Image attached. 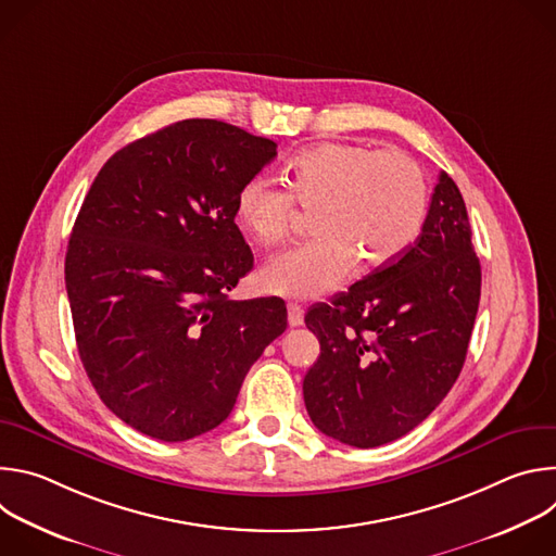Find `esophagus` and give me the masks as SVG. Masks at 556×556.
<instances>
[{
    "instance_id": "esophagus-1",
    "label": "esophagus",
    "mask_w": 556,
    "mask_h": 556,
    "mask_svg": "<svg viewBox=\"0 0 556 556\" xmlns=\"http://www.w3.org/2000/svg\"><path fill=\"white\" fill-rule=\"evenodd\" d=\"M288 324L290 328L303 326V307L296 303H288Z\"/></svg>"
}]
</instances>
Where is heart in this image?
<instances>
[{"label": "heart", "mask_w": 556, "mask_h": 556, "mask_svg": "<svg viewBox=\"0 0 556 556\" xmlns=\"http://www.w3.org/2000/svg\"><path fill=\"white\" fill-rule=\"evenodd\" d=\"M288 188L255 176L237 193L242 228L262 247L281 244L292 230L296 204L316 208V240L275 255L262 270L270 292L319 299L356 270L399 260L427 215V180L403 151H378L356 142H321L296 153L286 167Z\"/></svg>", "instance_id": "1"}]
</instances>
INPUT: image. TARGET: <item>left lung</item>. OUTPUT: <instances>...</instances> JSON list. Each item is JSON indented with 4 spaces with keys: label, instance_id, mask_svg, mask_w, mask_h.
<instances>
[{
    "label": "left lung",
    "instance_id": "obj_1",
    "mask_svg": "<svg viewBox=\"0 0 556 556\" xmlns=\"http://www.w3.org/2000/svg\"><path fill=\"white\" fill-rule=\"evenodd\" d=\"M480 288L466 204L442 172L416 244L307 309L305 326L321 343L303 378L314 427L358 448L418 427L462 371Z\"/></svg>",
    "mask_w": 556,
    "mask_h": 556
}]
</instances>
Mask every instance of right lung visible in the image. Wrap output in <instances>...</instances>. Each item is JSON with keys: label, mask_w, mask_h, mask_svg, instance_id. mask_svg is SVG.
<instances>
[{"label": "right lung", "mask_w": 556, "mask_h": 556, "mask_svg": "<svg viewBox=\"0 0 556 556\" xmlns=\"http://www.w3.org/2000/svg\"><path fill=\"white\" fill-rule=\"evenodd\" d=\"M275 155L235 125L180 121L116 151L76 215L65 288L78 356L105 407L149 438L222 425L288 326L283 299L226 294L253 268L237 193Z\"/></svg>", "instance_id": "1"}]
</instances>
